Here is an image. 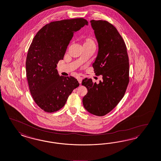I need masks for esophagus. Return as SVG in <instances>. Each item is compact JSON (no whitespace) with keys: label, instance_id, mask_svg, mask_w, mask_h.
Masks as SVG:
<instances>
[{"label":"esophagus","instance_id":"1","mask_svg":"<svg viewBox=\"0 0 161 161\" xmlns=\"http://www.w3.org/2000/svg\"><path fill=\"white\" fill-rule=\"evenodd\" d=\"M82 80H83V78L80 77H78L77 78L78 81L80 84L81 83V81H82Z\"/></svg>","mask_w":161,"mask_h":161}]
</instances>
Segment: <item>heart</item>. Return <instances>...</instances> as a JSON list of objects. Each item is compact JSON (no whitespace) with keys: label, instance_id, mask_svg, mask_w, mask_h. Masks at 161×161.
Listing matches in <instances>:
<instances>
[{"label":"heart","instance_id":"heart-1","mask_svg":"<svg viewBox=\"0 0 161 161\" xmlns=\"http://www.w3.org/2000/svg\"><path fill=\"white\" fill-rule=\"evenodd\" d=\"M85 45H95L94 40L91 37H87V39H86L85 43L84 44V46H85Z\"/></svg>","mask_w":161,"mask_h":161}]
</instances>
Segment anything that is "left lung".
<instances>
[{"label":"left lung","instance_id":"8db88e82","mask_svg":"<svg viewBox=\"0 0 161 161\" xmlns=\"http://www.w3.org/2000/svg\"><path fill=\"white\" fill-rule=\"evenodd\" d=\"M98 43V53L93 64L99 83L84 78L82 85L87 89L83 98L84 108L96 116L111 112L122 99L129 83V60L126 45L117 28L103 20H92Z\"/></svg>","mask_w":161,"mask_h":161}]
</instances>
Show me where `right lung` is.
<instances>
[{
  "label": "right lung",
  "instance_id": "1",
  "mask_svg": "<svg viewBox=\"0 0 161 161\" xmlns=\"http://www.w3.org/2000/svg\"><path fill=\"white\" fill-rule=\"evenodd\" d=\"M85 25L88 22L84 18L50 22L37 33L29 47L26 59L28 86L34 102L45 112L61 109L79 86L77 79L60 76L56 68L74 33Z\"/></svg>",
  "mask_w": 161,
  "mask_h": 161
}]
</instances>
